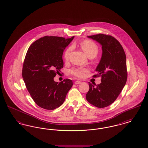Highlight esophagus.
Listing matches in <instances>:
<instances>
[{
    "label": "esophagus",
    "instance_id": "esophagus-1",
    "mask_svg": "<svg viewBox=\"0 0 148 148\" xmlns=\"http://www.w3.org/2000/svg\"><path fill=\"white\" fill-rule=\"evenodd\" d=\"M80 83H81V82L79 80H77V81L75 82V84H80Z\"/></svg>",
    "mask_w": 148,
    "mask_h": 148
}]
</instances>
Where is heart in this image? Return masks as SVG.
I'll use <instances>...</instances> for the list:
<instances>
[{"label":"heart","instance_id":"b5f03b06","mask_svg":"<svg viewBox=\"0 0 148 148\" xmlns=\"http://www.w3.org/2000/svg\"><path fill=\"white\" fill-rule=\"evenodd\" d=\"M82 49L88 56H95L98 53L99 48L98 45L90 40L86 39L80 42V44ZM72 50V47H69L65 50L63 54L64 59L65 61L68 60L69 54ZM88 69L84 67H74L71 69L70 73L72 75L79 77L83 78L86 74L88 72Z\"/></svg>","mask_w":148,"mask_h":148}]
</instances>
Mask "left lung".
Listing matches in <instances>:
<instances>
[{"instance_id":"left-lung-1","label":"left lung","mask_w":148,"mask_h":148,"mask_svg":"<svg viewBox=\"0 0 148 148\" xmlns=\"http://www.w3.org/2000/svg\"><path fill=\"white\" fill-rule=\"evenodd\" d=\"M88 37L101 45L103 53L95 70L98 74L92 76L101 77V83L95 86L89 82L86 98L92 106L103 108L113 103L126 84V55L119 42L112 35L98 34Z\"/></svg>"}]
</instances>
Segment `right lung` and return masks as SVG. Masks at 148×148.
I'll list each match as a JSON object with an SVG mask.
<instances>
[{
	"label": "right lung",
	"instance_id": "obj_1",
	"mask_svg": "<svg viewBox=\"0 0 148 148\" xmlns=\"http://www.w3.org/2000/svg\"><path fill=\"white\" fill-rule=\"evenodd\" d=\"M74 36H45L30 45L24 59L22 77L35 103L47 110H54L63 104L73 86L71 79L58 83L54 80L63 68V54Z\"/></svg>",
	"mask_w": 148,
	"mask_h": 148
}]
</instances>
